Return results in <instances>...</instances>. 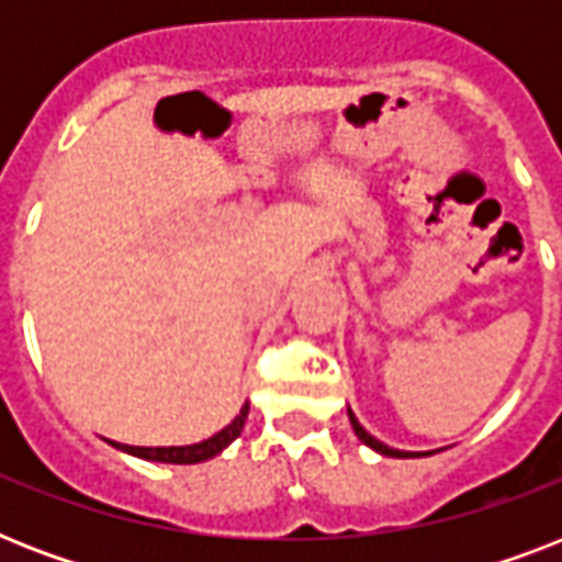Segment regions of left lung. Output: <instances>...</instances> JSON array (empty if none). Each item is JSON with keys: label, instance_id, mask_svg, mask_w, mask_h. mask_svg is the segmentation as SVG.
<instances>
[{"label": "left lung", "instance_id": "obj_1", "mask_svg": "<svg viewBox=\"0 0 562 562\" xmlns=\"http://www.w3.org/2000/svg\"><path fill=\"white\" fill-rule=\"evenodd\" d=\"M347 414H350V423H352V431H356V437H359L361 443L370 446L373 452L384 454V458H423V454H435V452H402V449H393V446L382 443V440H375L373 435H370L368 428L361 426L359 419H356V414H352L350 408H347Z\"/></svg>", "mask_w": 562, "mask_h": 562}]
</instances>
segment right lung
Here are the masks:
<instances>
[{"label": "right lung", "instance_id": "obj_1", "mask_svg": "<svg viewBox=\"0 0 562 562\" xmlns=\"http://www.w3.org/2000/svg\"><path fill=\"white\" fill-rule=\"evenodd\" d=\"M247 411L250 405H241L238 411V417L224 426L218 435H212L210 440H201V443H192V446H127V443H116V440H110V443L116 446L119 452H127L134 454V458H143V461H157V463H201V461H210L215 454H221L227 449L238 435H241V428H245V419H247Z\"/></svg>", "mask_w": 562, "mask_h": 562}]
</instances>
